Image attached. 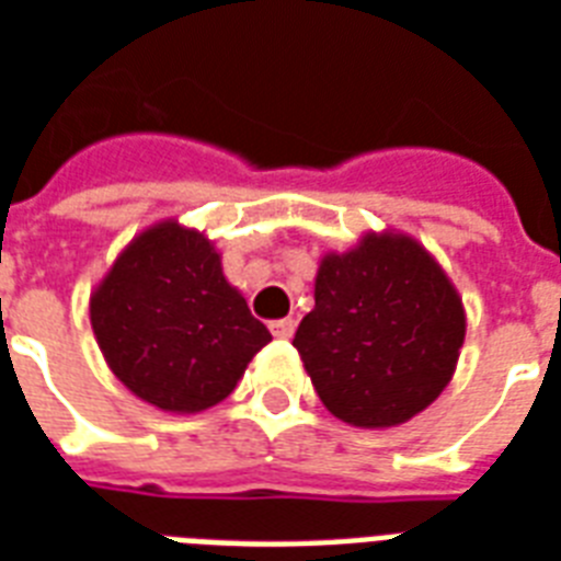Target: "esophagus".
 I'll list each match as a JSON object with an SVG mask.
<instances>
[{
    "mask_svg": "<svg viewBox=\"0 0 561 561\" xmlns=\"http://www.w3.org/2000/svg\"><path fill=\"white\" fill-rule=\"evenodd\" d=\"M297 329V320L294 317H282V320H273L271 323V332L273 337H282V341H288L290 334Z\"/></svg>",
    "mask_w": 561,
    "mask_h": 561,
    "instance_id": "esophagus-1",
    "label": "esophagus"
}]
</instances>
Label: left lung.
<instances>
[{
    "instance_id": "1",
    "label": "left lung",
    "mask_w": 561,
    "mask_h": 561,
    "mask_svg": "<svg viewBox=\"0 0 561 561\" xmlns=\"http://www.w3.org/2000/svg\"><path fill=\"white\" fill-rule=\"evenodd\" d=\"M466 341L462 297L443 264L396 229L325 253L314 308L294 346L329 413L355 427H396L448 387Z\"/></svg>"
}]
</instances>
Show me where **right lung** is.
<instances>
[{
    "mask_svg": "<svg viewBox=\"0 0 561 561\" xmlns=\"http://www.w3.org/2000/svg\"><path fill=\"white\" fill-rule=\"evenodd\" d=\"M90 323L118 381L162 413H203L271 343L224 276L206 232L165 218L116 255L90 294Z\"/></svg>",
    "mask_w": 561,
    "mask_h": 561,
    "instance_id": "add662e5",
    "label": "right lung"
}]
</instances>
